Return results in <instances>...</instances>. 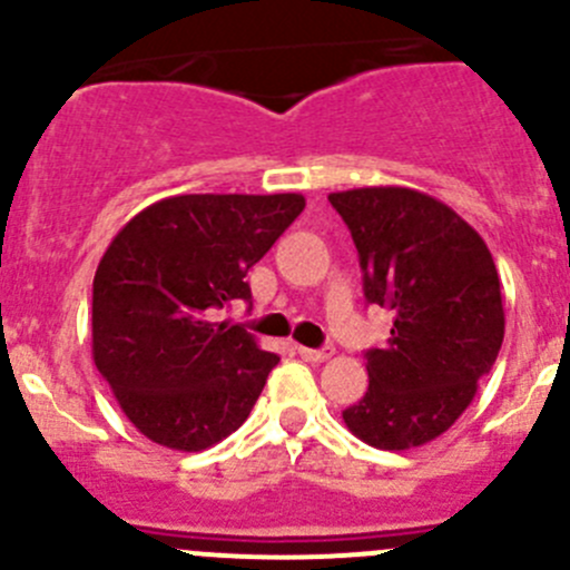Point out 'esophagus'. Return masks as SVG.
Segmentation results:
<instances>
[{"label": "esophagus", "instance_id": "esophagus-1", "mask_svg": "<svg viewBox=\"0 0 570 570\" xmlns=\"http://www.w3.org/2000/svg\"><path fill=\"white\" fill-rule=\"evenodd\" d=\"M297 353H301V358L312 361V364H322V361H327L333 355V347H322V350H312V347H297Z\"/></svg>", "mask_w": 570, "mask_h": 570}]
</instances>
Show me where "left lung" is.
I'll use <instances>...</instances> for the list:
<instances>
[{
  "label": "left lung",
  "instance_id": "1",
  "mask_svg": "<svg viewBox=\"0 0 570 570\" xmlns=\"http://www.w3.org/2000/svg\"><path fill=\"white\" fill-rule=\"evenodd\" d=\"M327 200L347 223L370 303L392 308L383 347L366 353L370 389L342 411L364 444H430L461 419L504 338L502 286L480 234L411 187H358Z\"/></svg>",
  "mask_w": 570,
  "mask_h": 570
}]
</instances>
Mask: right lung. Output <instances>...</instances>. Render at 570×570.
<instances>
[{"label": "right lung", "instance_id": "obj_1", "mask_svg": "<svg viewBox=\"0 0 570 570\" xmlns=\"http://www.w3.org/2000/svg\"><path fill=\"white\" fill-rule=\"evenodd\" d=\"M306 198L174 195L137 212L94 278V361L154 444L200 452L248 419L278 355L217 308L250 301L248 269Z\"/></svg>", "mask_w": 570, "mask_h": 570}]
</instances>
